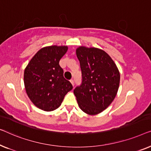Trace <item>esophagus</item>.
<instances>
[{
	"instance_id": "obj_1",
	"label": "esophagus",
	"mask_w": 151,
	"mask_h": 151,
	"mask_svg": "<svg viewBox=\"0 0 151 151\" xmlns=\"http://www.w3.org/2000/svg\"><path fill=\"white\" fill-rule=\"evenodd\" d=\"M70 81L72 85H73V86H74V85H75V81H74V79H70Z\"/></svg>"
}]
</instances>
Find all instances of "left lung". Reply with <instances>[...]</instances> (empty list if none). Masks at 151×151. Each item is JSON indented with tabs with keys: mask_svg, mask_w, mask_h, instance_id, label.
<instances>
[{
	"mask_svg": "<svg viewBox=\"0 0 151 151\" xmlns=\"http://www.w3.org/2000/svg\"><path fill=\"white\" fill-rule=\"evenodd\" d=\"M80 62L82 82L74 90L80 109L96 115L108 107L115 99L120 84L116 63L104 50L80 46L76 50Z\"/></svg>",
	"mask_w": 151,
	"mask_h": 151,
	"instance_id": "obj_1",
	"label": "left lung"
}]
</instances>
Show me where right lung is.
Returning <instances> with one entry per match:
<instances>
[{
    "label": "right lung",
    "instance_id": "obj_1",
    "mask_svg": "<svg viewBox=\"0 0 151 151\" xmlns=\"http://www.w3.org/2000/svg\"><path fill=\"white\" fill-rule=\"evenodd\" d=\"M68 50L66 46L42 48L34 55L24 70L27 94L36 107L51 111L61 105L65 94L73 89L63 77L59 63Z\"/></svg>",
    "mask_w": 151,
    "mask_h": 151
}]
</instances>
